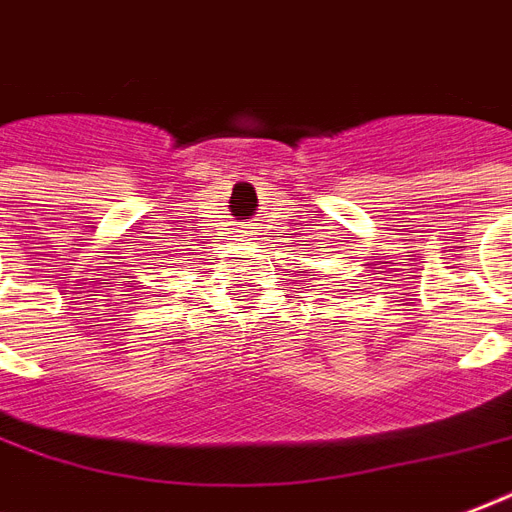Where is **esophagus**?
Returning a JSON list of instances; mask_svg holds the SVG:
<instances>
[{"instance_id":"1","label":"esophagus","mask_w":512,"mask_h":512,"mask_svg":"<svg viewBox=\"0 0 512 512\" xmlns=\"http://www.w3.org/2000/svg\"><path fill=\"white\" fill-rule=\"evenodd\" d=\"M241 233H247V236H255V228H252V225H244V230H241Z\"/></svg>"}]
</instances>
